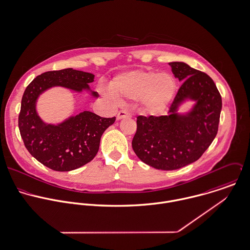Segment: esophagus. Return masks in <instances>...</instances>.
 <instances>
[{
    "instance_id": "esophagus-1",
    "label": "esophagus",
    "mask_w": 250,
    "mask_h": 250,
    "mask_svg": "<svg viewBox=\"0 0 250 250\" xmlns=\"http://www.w3.org/2000/svg\"><path fill=\"white\" fill-rule=\"evenodd\" d=\"M128 117H130V113H129L128 111H126V110H121V111L118 113V115H117V120L120 121V120H122V119L128 118Z\"/></svg>"
}]
</instances>
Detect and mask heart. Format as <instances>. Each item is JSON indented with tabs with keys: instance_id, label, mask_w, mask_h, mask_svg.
Wrapping results in <instances>:
<instances>
[{
	"instance_id": "1",
	"label": "heart",
	"mask_w": 250,
	"mask_h": 250,
	"mask_svg": "<svg viewBox=\"0 0 250 250\" xmlns=\"http://www.w3.org/2000/svg\"><path fill=\"white\" fill-rule=\"evenodd\" d=\"M177 81L169 72L135 69L117 75L110 83V92L118 100H138L150 114L163 112L172 102Z\"/></svg>"
}]
</instances>
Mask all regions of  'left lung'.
Listing matches in <instances>:
<instances>
[{"label":"left lung","mask_w":250,"mask_h":250,"mask_svg":"<svg viewBox=\"0 0 250 250\" xmlns=\"http://www.w3.org/2000/svg\"><path fill=\"white\" fill-rule=\"evenodd\" d=\"M172 72L184 82L173 101L169 115L137 117L132 149L144 163L158 170L185 167L205 152L216 136L222 108L221 96L206 74L183 62H169ZM194 102L185 112L180 107Z\"/></svg>","instance_id":"8db88e82"}]
</instances>
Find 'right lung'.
Returning a JSON list of instances; mask_svg holds the SVG:
<instances>
[{
	"mask_svg": "<svg viewBox=\"0 0 250 250\" xmlns=\"http://www.w3.org/2000/svg\"><path fill=\"white\" fill-rule=\"evenodd\" d=\"M94 79L93 73L73 68L47 71L37 76L24 92L18 118L21 137L29 152L54 171L75 170L93 160L103 132L116 118H101L91 111H83L61 123L48 124L38 113V100L54 87L77 94L86 92L98 99L99 94L89 86Z\"/></svg>",
	"mask_w": 250,
	"mask_h": 250,
	"instance_id": "right-lung-1",
	"label": "right lung"
}]
</instances>
